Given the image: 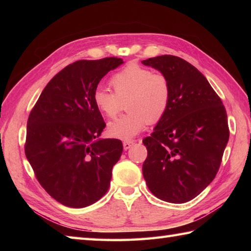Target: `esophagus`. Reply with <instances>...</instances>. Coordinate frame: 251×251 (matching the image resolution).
Here are the masks:
<instances>
[{"label":"esophagus","instance_id":"34e87169","mask_svg":"<svg viewBox=\"0 0 251 251\" xmlns=\"http://www.w3.org/2000/svg\"><path fill=\"white\" fill-rule=\"evenodd\" d=\"M134 143L135 142L132 140H125L124 142H123V147H124V150H128V149H130V147H132Z\"/></svg>","mask_w":251,"mask_h":251}]
</instances>
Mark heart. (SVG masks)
Returning a JSON list of instances; mask_svg holds the SVG:
<instances>
[{
  "label": "heart",
  "instance_id": "obj_1",
  "mask_svg": "<svg viewBox=\"0 0 251 251\" xmlns=\"http://www.w3.org/2000/svg\"><path fill=\"white\" fill-rule=\"evenodd\" d=\"M110 85L114 93L103 87L95 90L93 99L97 110L114 119L122 109V101L127 99L126 110L129 111L108 125L111 137L129 140L145 129L148 123H156L166 113L172 89L163 74L131 63L115 73Z\"/></svg>",
  "mask_w": 251,
  "mask_h": 251
}]
</instances>
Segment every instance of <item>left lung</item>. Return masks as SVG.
<instances>
[{"label": "left lung", "instance_id": "left-lung-1", "mask_svg": "<svg viewBox=\"0 0 251 251\" xmlns=\"http://www.w3.org/2000/svg\"><path fill=\"white\" fill-rule=\"evenodd\" d=\"M166 76L169 106L151 136L142 140L148 156L142 174L157 199L182 204L215 179L230 137L227 115L207 78L180 57L143 60Z\"/></svg>", "mask_w": 251, "mask_h": 251}]
</instances>
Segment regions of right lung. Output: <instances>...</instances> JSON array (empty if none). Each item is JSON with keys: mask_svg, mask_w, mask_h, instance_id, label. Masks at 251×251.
I'll list each match as a JSON object with an SVG mask.
<instances>
[{"mask_svg": "<svg viewBox=\"0 0 251 251\" xmlns=\"http://www.w3.org/2000/svg\"><path fill=\"white\" fill-rule=\"evenodd\" d=\"M122 63L117 57L71 63L50 79L30 112L25 156L40 184L62 205L89 206L109 189L123 143L99 139L105 123L93 96L101 78Z\"/></svg>", "mask_w": 251, "mask_h": 251, "instance_id": "obj_1", "label": "right lung"}]
</instances>
